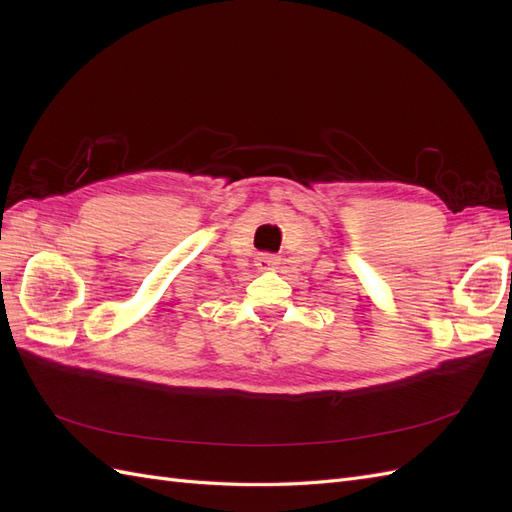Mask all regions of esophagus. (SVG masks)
<instances>
[{"mask_svg":"<svg viewBox=\"0 0 512 512\" xmlns=\"http://www.w3.org/2000/svg\"><path fill=\"white\" fill-rule=\"evenodd\" d=\"M277 265H280V258H277L275 254L262 252V254L256 256V267H258L260 271H271V269H275Z\"/></svg>","mask_w":512,"mask_h":512,"instance_id":"1","label":"esophagus"}]
</instances>
